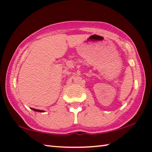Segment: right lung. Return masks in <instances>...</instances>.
<instances>
[{"label":"right lung","instance_id":"right-lung-1","mask_svg":"<svg viewBox=\"0 0 152 152\" xmlns=\"http://www.w3.org/2000/svg\"><path fill=\"white\" fill-rule=\"evenodd\" d=\"M32 110L34 111H36V112H44V110H37V109H34V108H32Z\"/></svg>","mask_w":152,"mask_h":152}]
</instances>
